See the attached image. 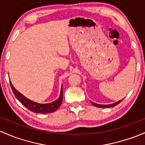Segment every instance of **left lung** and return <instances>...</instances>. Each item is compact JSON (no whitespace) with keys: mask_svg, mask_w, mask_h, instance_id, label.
I'll return each mask as SVG.
<instances>
[{"mask_svg":"<svg viewBox=\"0 0 145 145\" xmlns=\"http://www.w3.org/2000/svg\"><path fill=\"white\" fill-rule=\"evenodd\" d=\"M123 101V99L121 100V101H118V102H116L114 103H112V104H110V105H100V104H97V103H93V102H91L92 104H93V105L95 106V107H102V108H107V107H114V106L117 105L118 104L120 103L121 101Z\"/></svg>","mask_w":145,"mask_h":145,"instance_id":"left-lung-1","label":"left lung"}]
</instances>
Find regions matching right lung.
Masks as SVG:
<instances>
[{"instance_id": "obj_1", "label": "right lung", "mask_w": 145, "mask_h": 145, "mask_svg": "<svg viewBox=\"0 0 145 145\" xmlns=\"http://www.w3.org/2000/svg\"><path fill=\"white\" fill-rule=\"evenodd\" d=\"M10 86H11L12 90L13 93L14 95L17 98V99L23 105H24L26 108L31 110V112H33L35 113H40V114H47V113H52L55 112L56 110H58L60 105H61L62 101H63V87L61 86V93L60 96L58 98L56 101H54V102L50 103H46V104H41L35 103L34 101H31V100L28 99L27 98L23 95L13 86L11 82H10Z\"/></svg>"}]
</instances>
